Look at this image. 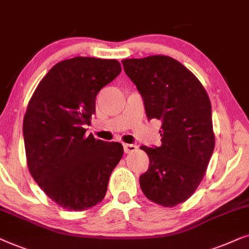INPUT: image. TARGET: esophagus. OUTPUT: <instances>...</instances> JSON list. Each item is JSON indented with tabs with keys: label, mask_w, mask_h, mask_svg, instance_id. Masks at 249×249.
Instances as JSON below:
<instances>
[{
	"label": "esophagus",
	"mask_w": 249,
	"mask_h": 249,
	"mask_svg": "<svg viewBox=\"0 0 249 249\" xmlns=\"http://www.w3.org/2000/svg\"><path fill=\"white\" fill-rule=\"evenodd\" d=\"M137 149L138 147L135 144H127V143L124 144V151L126 152V154H131V152L137 151Z\"/></svg>",
	"instance_id": "1"
}]
</instances>
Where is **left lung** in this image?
Masks as SVG:
<instances>
[{"label": "left lung", "mask_w": 249, "mask_h": 249, "mask_svg": "<svg viewBox=\"0 0 249 249\" xmlns=\"http://www.w3.org/2000/svg\"><path fill=\"white\" fill-rule=\"evenodd\" d=\"M143 98L149 119L161 122V144L142 145L149 157L140 187L152 203L174 207L192 196L215 147L212 107L196 76L167 55L122 60Z\"/></svg>", "instance_id": "8db88e82"}]
</instances>
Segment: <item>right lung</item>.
<instances>
[{"label":"right lung","instance_id":"add662e5","mask_svg":"<svg viewBox=\"0 0 249 249\" xmlns=\"http://www.w3.org/2000/svg\"><path fill=\"white\" fill-rule=\"evenodd\" d=\"M121 71L115 59H67L50 69L28 102L22 132L29 173L50 199L68 211L101 203L124 154L118 142L85 133L97 94Z\"/></svg>","mask_w":249,"mask_h":249}]
</instances>
